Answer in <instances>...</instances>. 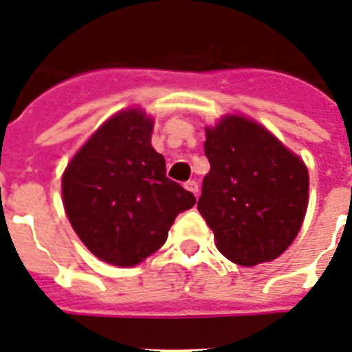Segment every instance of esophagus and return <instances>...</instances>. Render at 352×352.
Returning a JSON list of instances; mask_svg holds the SVG:
<instances>
[{
	"label": "esophagus",
	"mask_w": 352,
	"mask_h": 352,
	"mask_svg": "<svg viewBox=\"0 0 352 352\" xmlns=\"http://www.w3.org/2000/svg\"><path fill=\"white\" fill-rule=\"evenodd\" d=\"M184 188H186V190H188V191H191V193H193L195 197L199 195V182H197V181H188V182H186V184H184Z\"/></svg>",
	"instance_id": "34e87169"
}]
</instances>
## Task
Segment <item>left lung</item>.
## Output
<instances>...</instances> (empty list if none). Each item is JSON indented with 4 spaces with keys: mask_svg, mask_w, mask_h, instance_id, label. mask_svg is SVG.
<instances>
[{
    "mask_svg": "<svg viewBox=\"0 0 352 352\" xmlns=\"http://www.w3.org/2000/svg\"><path fill=\"white\" fill-rule=\"evenodd\" d=\"M211 170L199 208L227 259L245 267L281 256L302 226L308 170L267 129L226 116L206 131Z\"/></svg>",
    "mask_w": 352,
    "mask_h": 352,
    "instance_id": "1",
    "label": "left lung"
}]
</instances>
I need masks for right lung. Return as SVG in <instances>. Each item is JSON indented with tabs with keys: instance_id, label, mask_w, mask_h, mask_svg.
<instances>
[{
	"instance_id": "1",
	"label": "right lung",
	"mask_w": 352,
	"mask_h": 352,
	"mask_svg": "<svg viewBox=\"0 0 352 352\" xmlns=\"http://www.w3.org/2000/svg\"><path fill=\"white\" fill-rule=\"evenodd\" d=\"M152 120L138 109L105 121L67 164L62 197L67 218L94 256L134 267L164 245L177 214L197 202L166 177L150 144Z\"/></svg>"
}]
</instances>
